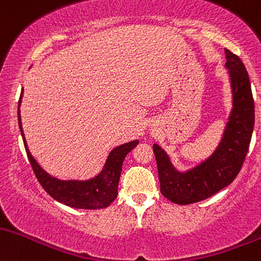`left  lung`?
<instances>
[{
  "mask_svg": "<svg viewBox=\"0 0 261 261\" xmlns=\"http://www.w3.org/2000/svg\"><path fill=\"white\" fill-rule=\"evenodd\" d=\"M229 70L233 110L218 148L206 162L186 172H178L159 145H153L158 164L160 191L177 204H190L211 197L232 184L247 156L254 129V98L250 81L238 55L225 49Z\"/></svg>",
  "mask_w": 261,
  "mask_h": 261,
  "instance_id": "obj_1",
  "label": "left lung"
}]
</instances>
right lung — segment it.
I'll return each instance as SVG.
<instances>
[{
	"label": "right lung",
	"mask_w": 261,
	"mask_h": 261,
	"mask_svg": "<svg viewBox=\"0 0 261 261\" xmlns=\"http://www.w3.org/2000/svg\"><path fill=\"white\" fill-rule=\"evenodd\" d=\"M23 91L20 93L18 102V124L20 134H22L23 143H24L25 151L32 169L36 174L37 180L42 187L51 196L54 200L60 203L66 204L69 207L83 210H99L110 206L116 200L118 195V182L121 177L123 160L125 155L133 150L138 145L139 140L125 143L113 149L108 155L105 168L96 177L87 181H63L50 176L40 168L39 164L32 156L31 151L28 150L27 143H25L24 134L22 129V122H20L19 106L22 99Z\"/></svg>",
	"instance_id": "add662e5"
}]
</instances>
